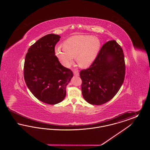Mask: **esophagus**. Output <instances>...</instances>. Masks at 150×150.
Returning <instances> with one entry per match:
<instances>
[{
	"mask_svg": "<svg viewBox=\"0 0 150 150\" xmlns=\"http://www.w3.org/2000/svg\"><path fill=\"white\" fill-rule=\"evenodd\" d=\"M73 73H74V75L75 76H79V71L77 70H74Z\"/></svg>",
	"mask_w": 150,
	"mask_h": 150,
	"instance_id": "34e87169",
	"label": "esophagus"
}]
</instances>
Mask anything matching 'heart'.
<instances>
[{"label": "heart", "instance_id": "obj_1", "mask_svg": "<svg viewBox=\"0 0 150 150\" xmlns=\"http://www.w3.org/2000/svg\"><path fill=\"white\" fill-rule=\"evenodd\" d=\"M63 48L56 47L55 55L66 67L69 66L76 57L78 64L88 67L97 57L100 47V39L91 35H76L70 37L62 44Z\"/></svg>", "mask_w": 150, "mask_h": 150}]
</instances>
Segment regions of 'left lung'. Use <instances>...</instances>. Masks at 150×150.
Listing matches in <instances>:
<instances>
[{
	"instance_id": "left-lung-1",
	"label": "left lung",
	"mask_w": 150,
	"mask_h": 150,
	"mask_svg": "<svg viewBox=\"0 0 150 150\" xmlns=\"http://www.w3.org/2000/svg\"><path fill=\"white\" fill-rule=\"evenodd\" d=\"M124 55L115 40L105 43L89 68L80 72L83 97L91 105H100L111 100L124 82Z\"/></svg>"
}]
</instances>
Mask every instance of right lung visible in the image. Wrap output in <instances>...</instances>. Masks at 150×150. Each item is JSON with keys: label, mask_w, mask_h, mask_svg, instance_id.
<instances>
[{"label": "right lung", "mask_w": 150, "mask_h": 150, "mask_svg": "<svg viewBox=\"0 0 150 150\" xmlns=\"http://www.w3.org/2000/svg\"><path fill=\"white\" fill-rule=\"evenodd\" d=\"M61 36H44L29 48L25 57L24 79L30 92L45 103L56 105L64 100L66 87L73 77L55 56L54 47Z\"/></svg>", "instance_id": "right-lung-1"}]
</instances>
